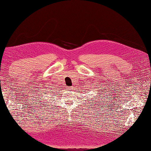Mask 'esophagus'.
I'll return each instance as SVG.
<instances>
[{
	"label": "esophagus",
	"mask_w": 151,
	"mask_h": 151,
	"mask_svg": "<svg viewBox=\"0 0 151 151\" xmlns=\"http://www.w3.org/2000/svg\"><path fill=\"white\" fill-rule=\"evenodd\" d=\"M68 89L71 91V90H72L73 88H72V87H68Z\"/></svg>",
	"instance_id": "1"
}]
</instances>
